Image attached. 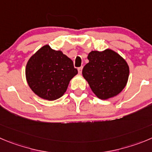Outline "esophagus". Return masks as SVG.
<instances>
[{
    "label": "esophagus",
    "instance_id": "esophagus-1",
    "mask_svg": "<svg viewBox=\"0 0 152 152\" xmlns=\"http://www.w3.org/2000/svg\"><path fill=\"white\" fill-rule=\"evenodd\" d=\"M82 71H83V66H80V67L78 68V72H79V74L82 73Z\"/></svg>",
    "mask_w": 152,
    "mask_h": 152
}]
</instances>
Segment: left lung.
<instances>
[{"instance_id":"left-lung-1","label":"left lung","mask_w":152,"mask_h":152,"mask_svg":"<svg viewBox=\"0 0 152 152\" xmlns=\"http://www.w3.org/2000/svg\"><path fill=\"white\" fill-rule=\"evenodd\" d=\"M89 62L83 67V77L92 91L102 100L118 94L124 89L129 76V66L118 54L110 49L92 51Z\"/></svg>"}]
</instances>
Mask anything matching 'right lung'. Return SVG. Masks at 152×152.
Wrapping results in <instances>:
<instances>
[{
  "label": "right lung",
  "mask_w": 152,
  "mask_h": 152,
  "mask_svg": "<svg viewBox=\"0 0 152 152\" xmlns=\"http://www.w3.org/2000/svg\"><path fill=\"white\" fill-rule=\"evenodd\" d=\"M78 73L73 61L61 51L44 46L28 61L25 69L28 86L37 95L49 100L61 97Z\"/></svg>",
  "instance_id": "1"
}]
</instances>
